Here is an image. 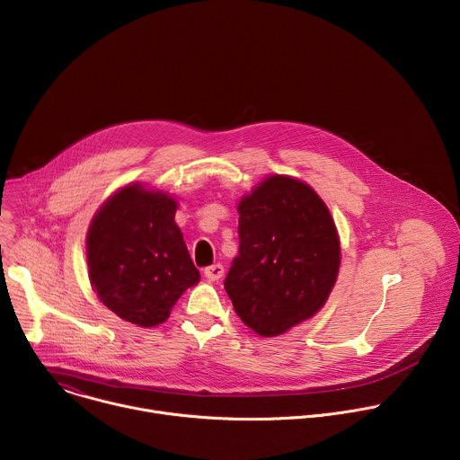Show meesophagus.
Returning <instances> with one entry per match:
<instances>
[{"mask_svg":"<svg viewBox=\"0 0 460 460\" xmlns=\"http://www.w3.org/2000/svg\"><path fill=\"white\" fill-rule=\"evenodd\" d=\"M204 275H206V279L211 280V282L220 280L222 275H224V266H222V264H213V266H209V268L204 270Z\"/></svg>","mask_w":460,"mask_h":460,"instance_id":"1","label":"esophagus"}]
</instances>
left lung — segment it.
<instances>
[{
    "mask_svg": "<svg viewBox=\"0 0 460 460\" xmlns=\"http://www.w3.org/2000/svg\"><path fill=\"white\" fill-rule=\"evenodd\" d=\"M238 215L240 249L224 288L249 330L282 335L320 311L337 282L335 222L307 183L282 174L243 196Z\"/></svg>",
    "mask_w": 460,
    "mask_h": 460,
    "instance_id": "left-lung-1",
    "label": "left lung"
}]
</instances>
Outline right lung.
<instances>
[{
	"instance_id": "right-lung-1",
	"label": "right lung",
	"mask_w": 460,
	"mask_h": 460,
	"mask_svg": "<svg viewBox=\"0 0 460 460\" xmlns=\"http://www.w3.org/2000/svg\"><path fill=\"white\" fill-rule=\"evenodd\" d=\"M176 208L167 192L130 183L89 226L93 289L112 313L140 327L165 322L181 293L200 280L174 222Z\"/></svg>"
}]
</instances>
